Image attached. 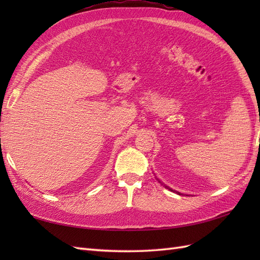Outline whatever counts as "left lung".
Listing matches in <instances>:
<instances>
[{
    "label": "left lung",
    "mask_w": 260,
    "mask_h": 260,
    "mask_svg": "<svg viewBox=\"0 0 260 260\" xmlns=\"http://www.w3.org/2000/svg\"><path fill=\"white\" fill-rule=\"evenodd\" d=\"M170 190H171V189H170ZM178 193H179V192H178ZM179 194H180V193H179Z\"/></svg>",
    "instance_id": "left-lung-1"
}]
</instances>
